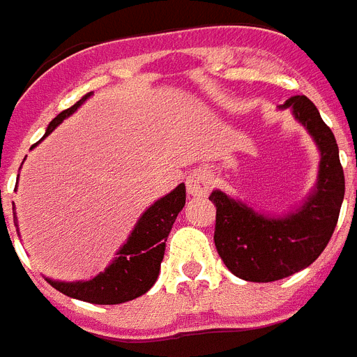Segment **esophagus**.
I'll return each mask as SVG.
<instances>
[{
	"label": "esophagus",
	"instance_id": "1",
	"mask_svg": "<svg viewBox=\"0 0 357 357\" xmlns=\"http://www.w3.org/2000/svg\"><path fill=\"white\" fill-rule=\"evenodd\" d=\"M212 173H210V169H206V167H204V169L192 171L186 178L188 193L193 197L206 195V193L210 192V188H212Z\"/></svg>",
	"mask_w": 357,
	"mask_h": 357
}]
</instances>
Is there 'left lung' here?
Here are the masks:
<instances>
[{
	"label": "left lung",
	"mask_w": 357,
	"mask_h": 357,
	"mask_svg": "<svg viewBox=\"0 0 357 357\" xmlns=\"http://www.w3.org/2000/svg\"><path fill=\"white\" fill-rule=\"evenodd\" d=\"M278 108L291 110L321 156L315 186L301 206L265 213L221 190L210 193L218 208L215 249L228 271L247 282L282 280L312 265L332 238L344 197L337 142L317 107L306 96H293Z\"/></svg>",
	"instance_id": "left-lung-1"
}]
</instances>
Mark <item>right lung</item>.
Wrapping results in <instances>:
<instances>
[{"instance_id":"right-lung-1","label":"right lung","mask_w":357,"mask_h":357,"mask_svg":"<svg viewBox=\"0 0 357 357\" xmlns=\"http://www.w3.org/2000/svg\"><path fill=\"white\" fill-rule=\"evenodd\" d=\"M90 96L92 92L79 99L71 108L59 114L47 125L44 138L53 132L66 118H70L71 114L77 112V108L81 107ZM184 204H186V186L182 182L173 192L153 202L139 215L127 241L119 247L116 258L108 264L102 273L96 275L90 280L62 282L53 280V278H45V280L50 282L56 291L77 298V301L90 302V304H123V302L138 298L155 286L158 273H160L162 259H164L165 241H167L173 223ZM14 227L20 236L16 212H14Z\"/></svg>"}]
</instances>
